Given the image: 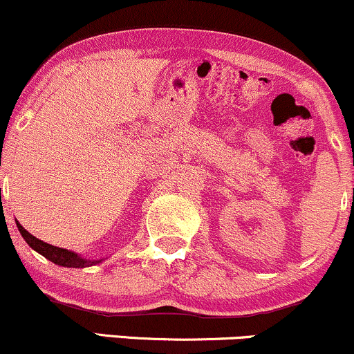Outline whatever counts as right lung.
<instances>
[{
	"mask_svg": "<svg viewBox=\"0 0 354 354\" xmlns=\"http://www.w3.org/2000/svg\"><path fill=\"white\" fill-rule=\"evenodd\" d=\"M16 225H18L19 234L23 235V239L26 240V243L32 248V250H36L37 253H41V255H43L44 259L51 260L53 263L61 265V267H66V268H86V267H93V265H97V263H101V261H102V260H86V259H82V257H79L77 253H74V252H71V250H66V248L54 247V245H49V243L43 242V240H39V239H36V236H32L26 230V228L21 225V223L16 222Z\"/></svg>",
	"mask_w": 354,
	"mask_h": 354,
	"instance_id": "right-lung-1",
	"label": "right lung"
}]
</instances>
